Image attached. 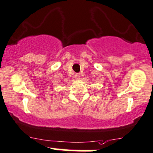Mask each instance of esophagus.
Here are the masks:
<instances>
[{
	"mask_svg": "<svg viewBox=\"0 0 153 153\" xmlns=\"http://www.w3.org/2000/svg\"><path fill=\"white\" fill-rule=\"evenodd\" d=\"M75 78L77 79H79V74H75Z\"/></svg>",
	"mask_w": 153,
	"mask_h": 153,
	"instance_id": "1",
	"label": "esophagus"
}]
</instances>
